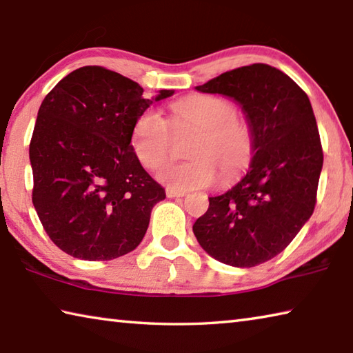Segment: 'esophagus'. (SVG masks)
I'll list each match as a JSON object with an SVG mask.
<instances>
[{
  "instance_id": "esophagus-1",
  "label": "esophagus",
  "mask_w": 353,
  "mask_h": 353,
  "mask_svg": "<svg viewBox=\"0 0 353 353\" xmlns=\"http://www.w3.org/2000/svg\"><path fill=\"white\" fill-rule=\"evenodd\" d=\"M166 191V196H168V197H183L185 194H187V193H185V191H182V190H176V188H166L165 190Z\"/></svg>"
}]
</instances>
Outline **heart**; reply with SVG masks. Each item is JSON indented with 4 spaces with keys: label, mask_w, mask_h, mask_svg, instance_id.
Instances as JSON below:
<instances>
[{
    "label": "heart",
    "mask_w": 353,
    "mask_h": 353,
    "mask_svg": "<svg viewBox=\"0 0 353 353\" xmlns=\"http://www.w3.org/2000/svg\"><path fill=\"white\" fill-rule=\"evenodd\" d=\"M171 121L156 110H145L136 119L131 146L145 168L157 170L174 154V134L196 131L187 156L191 160L166 166L159 179L177 190L203 188L219 176L233 182L242 176L254 156L256 137L248 120L238 115L232 100L221 95L194 94L170 106Z\"/></svg>",
    "instance_id": "1"
}]
</instances>
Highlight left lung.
<instances>
[{
    "mask_svg": "<svg viewBox=\"0 0 353 353\" xmlns=\"http://www.w3.org/2000/svg\"><path fill=\"white\" fill-rule=\"evenodd\" d=\"M196 89L241 103L256 148L242 181L208 197L194 236L223 264H264L285 250L315 210L324 156L310 100L283 70L264 63L228 70Z\"/></svg>",
    "mask_w": 353,
    "mask_h": 353,
    "instance_id": "8db88e82",
    "label": "left lung"
}]
</instances>
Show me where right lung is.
Segmentation results:
<instances>
[{"mask_svg":"<svg viewBox=\"0 0 353 353\" xmlns=\"http://www.w3.org/2000/svg\"><path fill=\"white\" fill-rule=\"evenodd\" d=\"M172 92L163 89L156 101ZM151 103L139 83L101 66L75 69L44 97L29 145L32 202L50 241L74 258L132 252L165 199L131 146L136 119Z\"/></svg>","mask_w":353,"mask_h":353,"instance_id":"obj_1","label":"right lung"}]
</instances>
